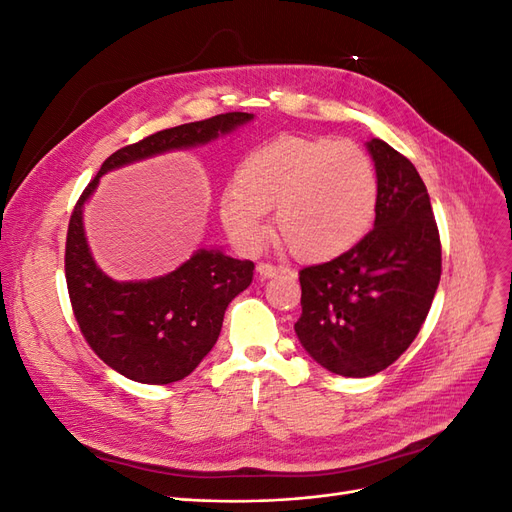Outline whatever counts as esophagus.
<instances>
[{
    "label": "esophagus",
    "instance_id": "esophagus-1",
    "mask_svg": "<svg viewBox=\"0 0 512 512\" xmlns=\"http://www.w3.org/2000/svg\"><path fill=\"white\" fill-rule=\"evenodd\" d=\"M256 271H258V275H260V280H269V277H275L277 273H282L280 267L269 265V262H260V265L256 267Z\"/></svg>",
    "mask_w": 512,
    "mask_h": 512
}]
</instances>
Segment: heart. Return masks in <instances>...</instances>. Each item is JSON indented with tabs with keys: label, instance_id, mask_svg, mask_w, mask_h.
<instances>
[{
	"label": "heart",
	"instance_id": "heart-1",
	"mask_svg": "<svg viewBox=\"0 0 512 512\" xmlns=\"http://www.w3.org/2000/svg\"><path fill=\"white\" fill-rule=\"evenodd\" d=\"M378 194L376 166L361 145L284 134L243 158L220 220L241 250L256 252L269 237L267 211L275 209L277 237L288 250L322 262L365 239Z\"/></svg>",
	"mask_w": 512,
	"mask_h": 512
}]
</instances>
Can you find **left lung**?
I'll return each mask as SVG.
<instances>
[{
	"label": "left lung",
	"mask_w": 512,
	"mask_h": 512,
	"mask_svg": "<svg viewBox=\"0 0 512 512\" xmlns=\"http://www.w3.org/2000/svg\"><path fill=\"white\" fill-rule=\"evenodd\" d=\"M367 149L378 173L376 222L350 252L299 271V342L324 369L367 378L408 350L440 284L442 247L414 164L380 138Z\"/></svg>",
	"instance_id": "1"
}]
</instances>
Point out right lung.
Segmentation results:
<instances>
[{
	"instance_id": "right-lung-1",
	"label": "right lung",
	"mask_w": 512,
	"mask_h": 512,
	"mask_svg": "<svg viewBox=\"0 0 512 512\" xmlns=\"http://www.w3.org/2000/svg\"><path fill=\"white\" fill-rule=\"evenodd\" d=\"M252 113H226L183 123L121 147L106 158L76 203L66 239V282L72 312L89 348L134 382L170 384L190 376L215 346L228 303L252 284L254 262L220 250H198L168 275L115 282L89 252L83 205L108 170L207 145L252 121Z\"/></svg>"
}]
</instances>
